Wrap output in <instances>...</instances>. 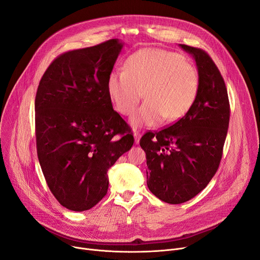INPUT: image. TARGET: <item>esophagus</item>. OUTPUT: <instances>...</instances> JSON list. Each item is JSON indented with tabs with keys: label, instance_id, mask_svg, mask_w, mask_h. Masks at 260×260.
<instances>
[{
	"label": "esophagus",
	"instance_id": "esophagus-1",
	"mask_svg": "<svg viewBox=\"0 0 260 260\" xmlns=\"http://www.w3.org/2000/svg\"><path fill=\"white\" fill-rule=\"evenodd\" d=\"M134 137H135V143L138 144L140 141V138H141V134L139 132H135Z\"/></svg>",
	"mask_w": 260,
	"mask_h": 260
}]
</instances>
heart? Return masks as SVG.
Here are the masks:
<instances>
[{
    "instance_id": "1",
    "label": "heart",
    "mask_w": 260,
    "mask_h": 260,
    "mask_svg": "<svg viewBox=\"0 0 260 260\" xmlns=\"http://www.w3.org/2000/svg\"><path fill=\"white\" fill-rule=\"evenodd\" d=\"M199 90L196 67L181 54L154 47L129 56L124 71H114L107 78V91L116 111L131 116L134 126H153L166 118L175 121L186 115Z\"/></svg>"
}]
</instances>
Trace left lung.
<instances>
[{"mask_svg":"<svg viewBox=\"0 0 260 260\" xmlns=\"http://www.w3.org/2000/svg\"><path fill=\"white\" fill-rule=\"evenodd\" d=\"M180 47L196 61L197 98L174 124L140 139L146 154L147 186L171 204L188 201L209 184L219 168L230 122L228 90L218 67L204 50Z\"/></svg>","mask_w":260,"mask_h":260,"instance_id":"left-lung-1","label":"left lung"}]
</instances>
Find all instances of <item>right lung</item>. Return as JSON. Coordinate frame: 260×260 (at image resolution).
I'll list each match as a JSON object with an SVG mask.
<instances>
[{"label":"right lung","instance_id":"right-lung-1","mask_svg":"<svg viewBox=\"0 0 260 260\" xmlns=\"http://www.w3.org/2000/svg\"><path fill=\"white\" fill-rule=\"evenodd\" d=\"M123 44L117 39L64 52L38 86L37 153L52 195L83 212L107 193V171L134 144L131 127L114 111L107 78ZM120 134L121 138L113 137Z\"/></svg>","mask_w":260,"mask_h":260}]
</instances>
